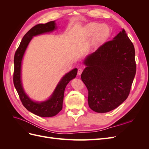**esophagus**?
Here are the masks:
<instances>
[{
	"label": "esophagus",
	"mask_w": 149,
	"mask_h": 149,
	"mask_svg": "<svg viewBox=\"0 0 149 149\" xmlns=\"http://www.w3.org/2000/svg\"><path fill=\"white\" fill-rule=\"evenodd\" d=\"M83 71V69L81 68H78V74L79 76H80L81 74Z\"/></svg>",
	"instance_id": "34e87169"
}]
</instances>
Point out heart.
Masks as SVG:
<instances>
[{"instance_id":"1","label":"heart","mask_w":149,"mask_h":149,"mask_svg":"<svg viewBox=\"0 0 149 149\" xmlns=\"http://www.w3.org/2000/svg\"><path fill=\"white\" fill-rule=\"evenodd\" d=\"M84 32L87 38H90L94 37V41L96 45H101L109 38V29L106 25L90 23L86 26Z\"/></svg>"}]
</instances>
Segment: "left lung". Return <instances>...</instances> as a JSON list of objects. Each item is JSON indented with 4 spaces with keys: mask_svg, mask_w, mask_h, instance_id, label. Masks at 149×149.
Returning <instances> with one entry per match:
<instances>
[{
    "mask_svg": "<svg viewBox=\"0 0 149 149\" xmlns=\"http://www.w3.org/2000/svg\"><path fill=\"white\" fill-rule=\"evenodd\" d=\"M81 76L88 91V105L104 113L120 105L130 93L136 73L135 49L124 29L84 61Z\"/></svg>",
    "mask_w": 149,
    "mask_h": 149,
    "instance_id": "8db88e82",
    "label": "left lung"
}]
</instances>
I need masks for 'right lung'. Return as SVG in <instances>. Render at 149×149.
Here are the masks:
<instances>
[{"label":"right lung","instance_id":"1","mask_svg":"<svg viewBox=\"0 0 149 149\" xmlns=\"http://www.w3.org/2000/svg\"><path fill=\"white\" fill-rule=\"evenodd\" d=\"M56 29V26L55 21L49 22L45 24H40L34 26L27 31V33L22 38L20 45L15 52L14 60H13L14 62V71L13 75V84L22 104L30 112L43 118L55 116L61 111L65 88L70 81L76 77L78 69H73L69 73H66L61 78L52 96L48 100L37 102L31 100L24 91L21 81V64L26 48L32 37L40 34L52 31Z\"/></svg>","mask_w":149,"mask_h":149}]
</instances>
